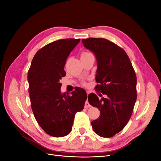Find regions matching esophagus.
<instances>
[{
	"label": "esophagus",
	"instance_id": "obj_1",
	"mask_svg": "<svg viewBox=\"0 0 161 161\" xmlns=\"http://www.w3.org/2000/svg\"><path fill=\"white\" fill-rule=\"evenodd\" d=\"M87 94H88V92H87ZM85 108H90V107H91V105L89 103V101H86V102H85Z\"/></svg>",
	"mask_w": 161,
	"mask_h": 161
}]
</instances>
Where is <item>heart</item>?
<instances>
[{"mask_svg": "<svg viewBox=\"0 0 161 161\" xmlns=\"http://www.w3.org/2000/svg\"><path fill=\"white\" fill-rule=\"evenodd\" d=\"M90 53H89V52H83L82 53V55H81V57L82 56H86V55H88V54H89Z\"/></svg>", "mask_w": 161, "mask_h": 161, "instance_id": "heart-1", "label": "heart"}]
</instances>
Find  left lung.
<instances>
[{"label": "left lung", "instance_id": "obj_1", "mask_svg": "<svg viewBox=\"0 0 161 161\" xmlns=\"http://www.w3.org/2000/svg\"><path fill=\"white\" fill-rule=\"evenodd\" d=\"M82 42L96 57L95 89L107 96L101 100L95 93L88 96L89 103L100 111L92 128L99 136L110 138L123 130L132 114L137 98L136 73L127 53L115 43L103 38Z\"/></svg>", "mask_w": 161, "mask_h": 161}]
</instances>
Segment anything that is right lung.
<instances>
[{
  "mask_svg": "<svg viewBox=\"0 0 161 161\" xmlns=\"http://www.w3.org/2000/svg\"><path fill=\"white\" fill-rule=\"evenodd\" d=\"M80 39L52 42L38 50L28 71L31 106L40 127L53 137L69 134L76 112L84 109L87 95L80 87L70 92L60 91V80L66 76L64 66Z\"/></svg>",
  "mask_w": 161,
  "mask_h": 161,
  "instance_id": "obj_1",
  "label": "right lung"
}]
</instances>
